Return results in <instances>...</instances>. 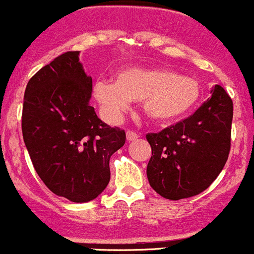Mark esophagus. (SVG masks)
Wrapping results in <instances>:
<instances>
[{"label":"esophagus","instance_id":"esophagus-1","mask_svg":"<svg viewBox=\"0 0 254 254\" xmlns=\"http://www.w3.org/2000/svg\"><path fill=\"white\" fill-rule=\"evenodd\" d=\"M137 137H139L137 132L132 131V130H127V139L129 140V141H132V140H136Z\"/></svg>","mask_w":254,"mask_h":254}]
</instances>
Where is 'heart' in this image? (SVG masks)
<instances>
[{"label": "heart", "instance_id": "1", "mask_svg": "<svg viewBox=\"0 0 254 254\" xmlns=\"http://www.w3.org/2000/svg\"><path fill=\"white\" fill-rule=\"evenodd\" d=\"M94 97L103 109L118 117L131 100L142 102L145 115L157 124H172L197 105L201 87L196 79L162 68H127L115 75V83L98 80Z\"/></svg>", "mask_w": 254, "mask_h": 254}]
</instances>
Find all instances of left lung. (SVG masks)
Here are the masks:
<instances>
[{
    "mask_svg": "<svg viewBox=\"0 0 254 254\" xmlns=\"http://www.w3.org/2000/svg\"><path fill=\"white\" fill-rule=\"evenodd\" d=\"M192 115L151 132L152 156L146 175L150 186L167 200L192 197L220 175L231 149L233 103L221 85Z\"/></svg>",
    "mask_w": 254,
    "mask_h": 254,
    "instance_id": "8db88e82",
    "label": "left lung"
}]
</instances>
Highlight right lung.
Here are the masks:
<instances>
[{"label": "right lung", "mask_w": 254, "mask_h": 254, "mask_svg": "<svg viewBox=\"0 0 254 254\" xmlns=\"http://www.w3.org/2000/svg\"><path fill=\"white\" fill-rule=\"evenodd\" d=\"M92 77L79 52H65L29 79L22 134L34 170L57 196L88 202L110 180V156L125 144V131L103 123L89 105Z\"/></svg>", "instance_id": "1"}]
</instances>
